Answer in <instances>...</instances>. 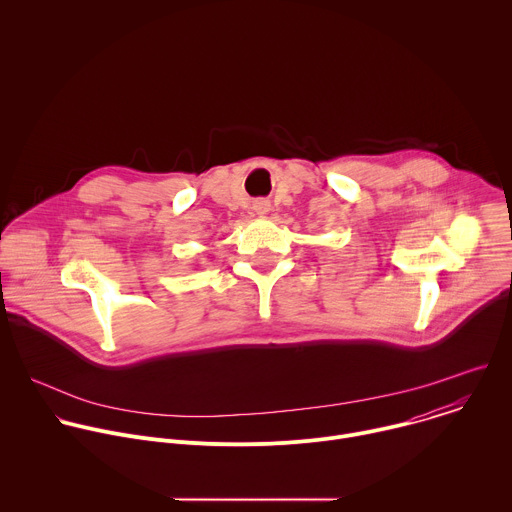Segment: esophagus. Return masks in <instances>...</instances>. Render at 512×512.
<instances>
[{
    "instance_id": "1",
    "label": "esophagus",
    "mask_w": 512,
    "mask_h": 512,
    "mask_svg": "<svg viewBox=\"0 0 512 512\" xmlns=\"http://www.w3.org/2000/svg\"><path fill=\"white\" fill-rule=\"evenodd\" d=\"M269 208H271V202L265 200V198H259V200L253 202V212L259 214V216H265L269 212Z\"/></svg>"
}]
</instances>
